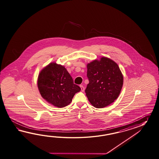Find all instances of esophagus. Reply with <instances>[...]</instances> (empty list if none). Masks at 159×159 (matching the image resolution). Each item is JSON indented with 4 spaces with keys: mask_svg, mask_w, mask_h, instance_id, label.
<instances>
[{
    "mask_svg": "<svg viewBox=\"0 0 159 159\" xmlns=\"http://www.w3.org/2000/svg\"><path fill=\"white\" fill-rule=\"evenodd\" d=\"M80 88H81V89L82 92H84L85 88L84 87V86H83V85H80Z\"/></svg>",
    "mask_w": 159,
    "mask_h": 159,
    "instance_id": "1",
    "label": "esophagus"
}]
</instances>
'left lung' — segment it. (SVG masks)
Instances as JSON below:
<instances>
[{"mask_svg":"<svg viewBox=\"0 0 159 159\" xmlns=\"http://www.w3.org/2000/svg\"><path fill=\"white\" fill-rule=\"evenodd\" d=\"M89 83L86 95L94 107L103 108L118 98L122 89L124 77L118 65L114 61L101 57L87 64Z\"/></svg>","mask_w":159,"mask_h":159,"instance_id":"left-lung-1","label":"left lung"}]
</instances>
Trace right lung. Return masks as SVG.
Here are the masks:
<instances>
[{"label": "right lung", "instance_id": "add662e5", "mask_svg": "<svg viewBox=\"0 0 159 159\" xmlns=\"http://www.w3.org/2000/svg\"><path fill=\"white\" fill-rule=\"evenodd\" d=\"M37 85L42 98L60 108L69 105L75 94L81 90L65 66L56 62L49 63L42 69Z\"/></svg>", "mask_w": 159, "mask_h": 159}]
</instances>
